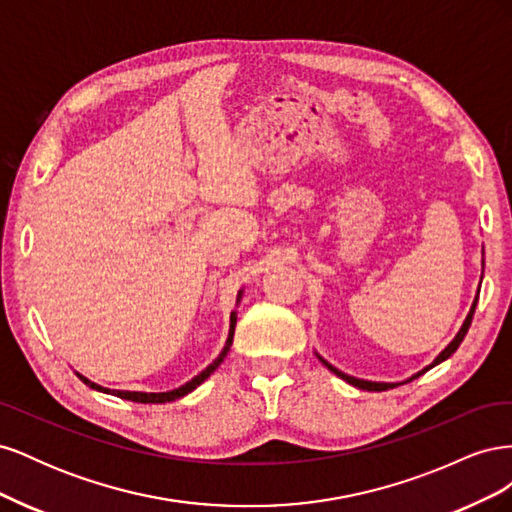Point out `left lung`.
I'll use <instances>...</instances> for the list:
<instances>
[{"label":"left lung","mask_w":512,"mask_h":512,"mask_svg":"<svg viewBox=\"0 0 512 512\" xmlns=\"http://www.w3.org/2000/svg\"><path fill=\"white\" fill-rule=\"evenodd\" d=\"M483 265H485V262H483ZM480 280H483V277H480ZM476 303H478V294H476V299H474V303H472V307H470V314H468V318L466 320H463V324H461V329H459V333L455 335V339H453V342L451 344H448L438 356H436V361H433L431 365H427L425 369H421V371H418V374H414L412 378H408L406 382H410V380H414V378H418V376H423L425 374V371H429L431 367H436L438 363H442V361H446L448 359V356H451L457 348H459V344L463 342V337H466V333H468V329H470V324H472V316H474V309H476ZM318 359L324 363V365H327L331 371H333V374L335 376H339V378H342V380H346L348 384H352V386H356V389H363V391H389V389H395V386H399L401 382H369V380H361V378H354V376H348V374H344V371H339L337 367H333L331 363H327V361H324L322 359V356H318Z\"/></svg>","instance_id":"1"}]
</instances>
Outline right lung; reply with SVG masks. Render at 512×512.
<instances>
[{"label":"right lung","mask_w":512,"mask_h":512,"mask_svg":"<svg viewBox=\"0 0 512 512\" xmlns=\"http://www.w3.org/2000/svg\"><path fill=\"white\" fill-rule=\"evenodd\" d=\"M239 299H241V290H239ZM239 299H237V303H239ZM235 324H237V312H232L230 314V331H228V339H226V346H224V350L220 352V356L218 359H215L207 369H203L200 371L198 376H194L190 382H185L183 386H179V389H173V391H166V393H141V391H111V389H104V386H100V384H96V382H91V380H87L85 376H81V374H76L79 376L87 386H91V389H96V391H100V393H108V395H115V397H121V399H128V401H136V404H166V401H175V399H179V397H183V395H188V393H192L196 386H200L203 384L215 369L220 367V363L224 361V356L228 354V350H230V346H232V335H235Z\"/></svg>","instance_id":"obj_1"}]
</instances>
